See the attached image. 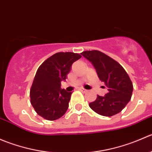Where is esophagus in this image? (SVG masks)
I'll use <instances>...</instances> for the list:
<instances>
[{"mask_svg":"<svg viewBox=\"0 0 152 152\" xmlns=\"http://www.w3.org/2000/svg\"><path fill=\"white\" fill-rule=\"evenodd\" d=\"M79 90H80V91H82V93H87V90H85V89H84V88H80L79 89Z\"/></svg>","mask_w":152,"mask_h":152,"instance_id":"obj_1","label":"esophagus"}]
</instances>
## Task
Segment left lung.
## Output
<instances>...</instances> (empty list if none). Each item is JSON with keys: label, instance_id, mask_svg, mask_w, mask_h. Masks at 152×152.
I'll list each match as a JSON object with an SVG mask.
<instances>
[{"label": "left lung", "instance_id": "left-lung-1", "mask_svg": "<svg viewBox=\"0 0 152 152\" xmlns=\"http://www.w3.org/2000/svg\"><path fill=\"white\" fill-rule=\"evenodd\" d=\"M81 54L91 62L108 90L105 96H98L95 102L89 104L90 108L107 117L120 113L130 101L133 91L132 83L126 70L118 62L99 50H87Z\"/></svg>", "mask_w": 152, "mask_h": 152}]
</instances>
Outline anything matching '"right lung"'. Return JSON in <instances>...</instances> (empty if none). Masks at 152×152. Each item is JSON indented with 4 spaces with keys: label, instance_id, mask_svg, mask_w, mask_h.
I'll return each mask as SVG.
<instances>
[{
    "label": "right lung",
    "instance_id": "obj_1",
    "mask_svg": "<svg viewBox=\"0 0 152 152\" xmlns=\"http://www.w3.org/2000/svg\"><path fill=\"white\" fill-rule=\"evenodd\" d=\"M82 56L59 52L47 59L37 69L30 90L31 104L39 116L48 121L62 117L67 110L71 92L61 88L72 65Z\"/></svg>",
    "mask_w": 152,
    "mask_h": 152
}]
</instances>
